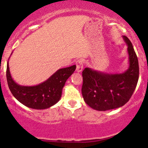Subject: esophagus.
<instances>
[{
    "label": "esophagus",
    "mask_w": 148,
    "mask_h": 148,
    "mask_svg": "<svg viewBox=\"0 0 148 148\" xmlns=\"http://www.w3.org/2000/svg\"><path fill=\"white\" fill-rule=\"evenodd\" d=\"M76 72H81V71L83 70V68H84V61L81 59H79L76 62Z\"/></svg>",
    "instance_id": "esophagus-1"
}]
</instances>
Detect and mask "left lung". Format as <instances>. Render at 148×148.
I'll use <instances>...</instances> for the list:
<instances>
[{
	"instance_id": "obj_1",
	"label": "left lung",
	"mask_w": 148,
	"mask_h": 148,
	"mask_svg": "<svg viewBox=\"0 0 148 148\" xmlns=\"http://www.w3.org/2000/svg\"><path fill=\"white\" fill-rule=\"evenodd\" d=\"M128 46L129 68L124 73H106L86 67L82 72L81 92L87 104L105 111L124 106L133 95L139 76L138 61L132 42L123 36Z\"/></svg>"
}]
</instances>
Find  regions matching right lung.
Masks as SVG:
<instances>
[{
    "label": "right lung",
    "mask_w": 148,
    "mask_h": 148,
    "mask_svg": "<svg viewBox=\"0 0 148 148\" xmlns=\"http://www.w3.org/2000/svg\"><path fill=\"white\" fill-rule=\"evenodd\" d=\"M75 69L76 65L60 69L41 84L24 86L17 84L12 78L8 62L6 76L12 94L19 102L28 108L42 110L50 108L60 100L66 81Z\"/></svg>",
    "instance_id": "obj_1"
}]
</instances>
